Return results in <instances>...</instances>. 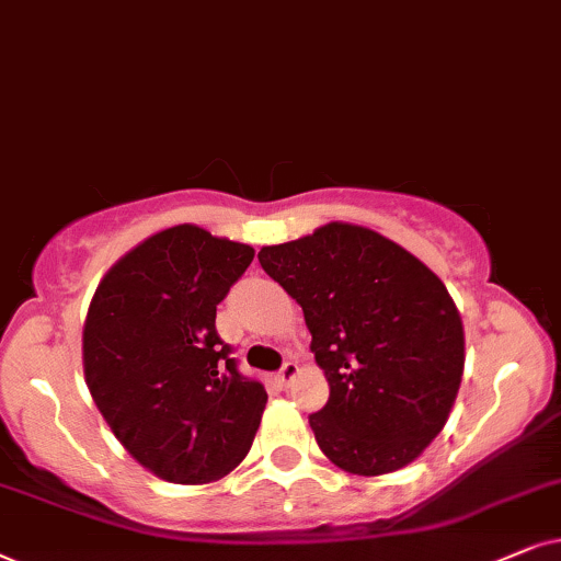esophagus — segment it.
Segmentation results:
<instances>
[{
	"label": "esophagus",
	"instance_id": "1",
	"mask_svg": "<svg viewBox=\"0 0 561 561\" xmlns=\"http://www.w3.org/2000/svg\"><path fill=\"white\" fill-rule=\"evenodd\" d=\"M297 375H300V367H297L295 362H285V367L279 369V375H276V377H279V385L282 387H289V385L295 382Z\"/></svg>",
	"mask_w": 561,
	"mask_h": 561
}]
</instances>
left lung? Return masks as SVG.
<instances>
[{"label":"left lung","instance_id":"8db88e82","mask_svg":"<svg viewBox=\"0 0 561 561\" xmlns=\"http://www.w3.org/2000/svg\"><path fill=\"white\" fill-rule=\"evenodd\" d=\"M264 272L297 300L331 398L310 415L343 472L408 467L442 433L465 375V325L444 282L377 230L328 222L264 245Z\"/></svg>","mask_w":561,"mask_h":561}]
</instances>
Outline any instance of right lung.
Masks as SVG:
<instances>
[{"label": "right lung", "mask_w": 561, "mask_h": 561, "mask_svg": "<svg viewBox=\"0 0 561 561\" xmlns=\"http://www.w3.org/2000/svg\"><path fill=\"white\" fill-rule=\"evenodd\" d=\"M253 249L199 226L159 230L110 266L89 302L81 356L94 405L138 465L207 484L241 465L266 390L243 377L215 312Z\"/></svg>", "instance_id": "right-lung-1"}]
</instances>
